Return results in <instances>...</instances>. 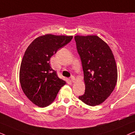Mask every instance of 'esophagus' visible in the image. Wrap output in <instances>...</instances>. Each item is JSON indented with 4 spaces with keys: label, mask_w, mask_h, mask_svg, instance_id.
Masks as SVG:
<instances>
[{
    "label": "esophagus",
    "mask_w": 135,
    "mask_h": 135,
    "mask_svg": "<svg viewBox=\"0 0 135 135\" xmlns=\"http://www.w3.org/2000/svg\"><path fill=\"white\" fill-rule=\"evenodd\" d=\"M75 77H74L73 75H72V76L71 77V80L73 82H74V81H75Z\"/></svg>",
    "instance_id": "1"
}]
</instances>
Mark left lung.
I'll return each mask as SVG.
<instances>
[{"mask_svg":"<svg viewBox=\"0 0 135 135\" xmlns=\"http://www.w3.org/2000/svg\"><path fill=\"white\" fill-rule=\"evenodd\" d=\"M82 61L85 92L79 99L91 106L104 102L114 90L117 69L109 45L97 36L74 37Z\"/></svg>","mask_w":135,"mask_h":135,"instance_id":"1","label":"left lung"}]
</instances>
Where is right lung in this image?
<instances>
[{
    "instance_id": "right-lung-1",
    "label": "right lung",
    "mask_w": 135,
    "mask_h": 135,
    "mask_svg": "<svg viewBox=\"0 0 135 135\" xmlns=\"http://www.w3.org/2000/svg\"><path fill=\"white\" fill-rule=\"evenodd\" d=\"M73 37L45 34L33 40L25 51L20 66V82L24 93L36 106H49L66 84L51 68L50 60Z\"/></svg>"
}]
</instances>
